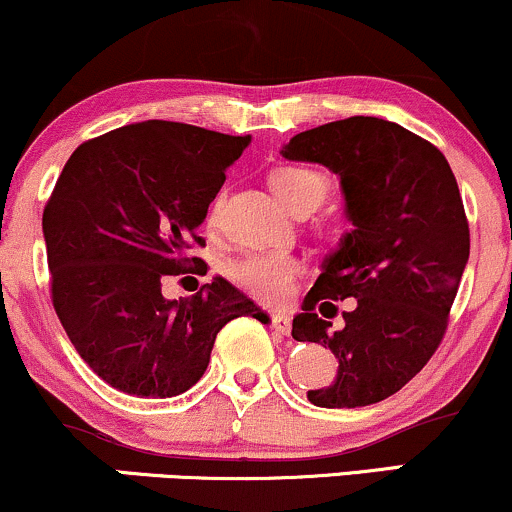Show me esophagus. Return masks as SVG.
<instances>
[{"instance_id": "34e87169", "label": "esophagus", "mask_w": 512, "mask_h": 512, "mask_svg": "<svg viewBox=\"0 0 512 512\" xmlns=\"http://www.w3.org/2000/svg\"><path fill=\"white\" fill-rule=\"evenodd\" d=\"M272 327L279 334H289L291 332V315L284 313V310H276V313H272Z\"/></svg>"}]
</instances>
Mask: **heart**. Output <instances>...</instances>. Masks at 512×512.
Instances as JSON below:
<instances>
[{
    "label": "heart",
    "instance_id": "1",
    "mask_svg": "<svg viewBox=\"0 0 512 512\" xmlns=\"http://www.w3.org/2000/svg\"><path fill=\"white\" fill-rule=\"evenodd\" d=\"M274 195L291 211L317 209L330 195V182L313 168L289 166L279 168L272 175ZM226 192H219L211 202L207 223L216 226L221 219ZM226 274L233 284L252 293L260 301H281L291 291L293 276L298 274V262L284 252H250L240 260L228 264Z\"/></svg>",
    "mask_w": 512,
    "mask_h": 512
}]
</instances>
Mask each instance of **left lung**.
I'll return each instance as SVG.
<instances>
[{"label":"left lung","instance_id":"1","mask_svg":"<svg viewBox=\"0 0 512 512\" xmlns=\"http://www.w3.org/2000/svg\"><path fill=\"white\" fill-rule=\"evenodd\" d=\"M281 156L339 175L354 226L322 260L303 313L293 317L296 342L330 346L339 358L337 380L308 399L327 409L383 402L426 366L448 327L469 260L455 175L431 142L363 115L296 134ZM346 297L357 305L332 333L314 305Z\"/></svg>","mask_w":512,"mask_h":512}]
</instances>
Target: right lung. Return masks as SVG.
<instances>
[{"label": "right lung", "mask_w": 512, "mask_h": 512, "mask_svg": "<svg viewBox=\"0 0 512 512\" xmlns=\"http://www.w3.org/2000/svg\"><path fill=\"white\" fill-rule=\"evenodd\" d=\"M250 134L146 120L88 139L69 156L43 211L52 305L98 378L127 395L166 399L209 366L216 334L240 315L267 322L216 276L168 301L161 281L185 272L197 228Z\"/></svg>", "instance_id": "add662e5"}]
</instances>
